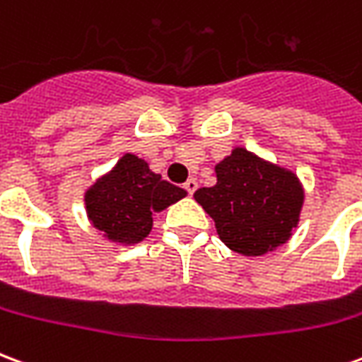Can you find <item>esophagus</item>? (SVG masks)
Returning a JSON list of instances; mask_svg holds the SVG:
<instances>
[{"instance_id": "1", "label": "esophagus", "mask_w": 362, "mask_h": 362, "mask_svg": "<svg viewBox=\"0 0 362 362\" xmlns=\"http://www.w3.org/2000/svg\"><path fill=\"white\" fill-rule=\"evenodd\" d=\"M184 189H186L189 196H192V194H194V192H196V189H197V180H196V178H188V180H186V184H184Z\"/></svg>"}]
</instances>
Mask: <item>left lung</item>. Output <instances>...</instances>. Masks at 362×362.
<instances>
[{
	"instance_id": "obj_1",
	"label": "left lung",
	"mask_w": 362,
	"mask_h": 362,
	"mask_svg": "<svg viewBox=\"0 0 362 362\" xmlns=\"http://www.w3.org/2000/svg\"><path fill=\"white\" fill-rule=\"evenodd\" d=\"M215 174L217 184L199 188L194 197L215 221L225 246L243 256H264L293 236L304 204L293 170L235 147L215 165Z\"/></svg>"
}]
</instances>
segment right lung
<instances>
[{
	"label": "right lung",
	"instance_id": "right-lung-1",
	"mask_svg": "<svg viewBox=\"0 0 362 362\" xmlns=\"http://www.w3.org/2000/svg\"><path fill=\"white\" fill-rule=\"evenodd\" d=\"M186 189L155 174L134 153H126L110 173L85 192V209L90 225L110 243H141L153 228V213L186 197Z\"/></svg>",
	"mask_w": 362,
	"mask_h": 362
}]
</instances>
